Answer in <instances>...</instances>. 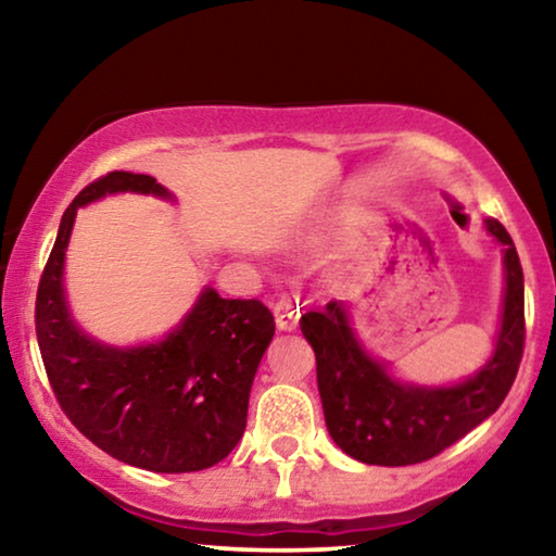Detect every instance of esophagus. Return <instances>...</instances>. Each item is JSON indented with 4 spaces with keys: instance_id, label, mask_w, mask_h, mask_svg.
<instances>
[{
    "instance_id": "34e87169",
    "label": "esophagus",
    "mask_w": 556,
    "mask_h": 556,
    "mask_svg": "<svg viewBox=\"0 0 556 556\" xmlns=\"http://www.w3.org/2000/svg\"><path fill=\"white\" fill-rule=\"evenodd\" d=\"M273 314H276V324L280 331H293L295 324H299L301 308L293 299H280L276 306H273Z\"/></svg>"
}]
</instances>
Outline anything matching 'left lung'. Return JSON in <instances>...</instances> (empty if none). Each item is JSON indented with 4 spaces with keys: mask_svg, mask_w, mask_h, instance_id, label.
I'll return each instance as SVG.
<instances>
[{
    "mask_svg": "<svg viewBox=\"0 0 556 556\" xmlns=\"http://www.w3.org/2000/svg\"><path fill=\"white\" fill-rule=\"evenodd\" d=\"M485 230L504 245L506 293L496 352L455 387L402 384L356 341L346 311L331 301L301 316L314 346L316 379L329 435L341 451L369 466H413L435 458L496 413L511 390L523 356V270L511 235L485 217Z\"/></svg>",
    "mask_w": 556,
    "mask_h": 556,
    "instance_id": "obj_1",
    "label": "left lung"
}]
</instances>
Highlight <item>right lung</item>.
Here are the masks:
<instances>
[{
    "instance_id": "1",
    "label": "right lung",
    "mask_w": 556,
    "mask_h": 556,
    "mask_svg": "<svg viewBox=\"0 0 556 556\" xmlns=\"http://www.w3.org/2000/svg\"><path fill=\"white\" fill-rule=\"evenodd\" d=\"M113 192L169 197L149 174L109 172L71 202L37 286L45 371L67 420L103 453L154 473L204 470L245 432L250 387L276 321L257 299H223L204 288L159 344L113 349L88 339L65 306V248L78 207Z\"/></svg>"
}]
</instances>
